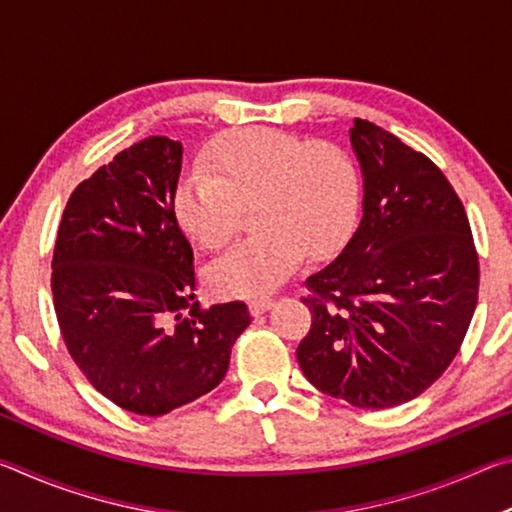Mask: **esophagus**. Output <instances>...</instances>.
Instances as JSON below:
<instances>
[{
  "label": "esophagus",
  "mask_w": 512,
  "mask_h": 512,
  "mask_svg": "<svg viewBox=\"0 0 512 512\" xmlns=\"http://www.w3.org/2000/svg\"><path fill=\"white\" fill-rule=\"evenodd\" d=\"M273 305H275V300L268 298V296H259V298H253V300L248 302V307H250V311H253L255 316L264 314V311H268Z\"/></svg>",
  "instance_id": "obj_1"
}]
</instances>
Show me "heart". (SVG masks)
<instances>
[{"mask_svg":"<svg viewBox=\"0 0 512 512\" xmlns=\"http://www.w3.org/2000/svg\"><path fill=\"white\" fill-rule=\"evenodd\" d=\"M250 205L262 232L212 264L210 282L221 296H262L296 271L305 250L325 255L341 246L359 214V169L334 144L244 128L216 142L207 173L180 183L173 210L189 239L219 250L235 235L239 207Z\"/></svg>","mask_w":512,"mask_h":512,"instance_id":"1","label":"heart"}]
</instances>
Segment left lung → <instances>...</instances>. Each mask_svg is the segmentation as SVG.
<instances>
[{
    "label": "left lung",
    "mask_w": 512,
    "mask_h": 512,
    "mask_svg": "<svg viewBox=\"0 0 512 512\" xmlns=\"http://www.w3.org/2000/svg\"><path fill=\"white\" fill-rule=\"evenodd\" d=\"M361 221L332 264L307 277L311 329L296 357L318 391L391 409L447 370L479 296L470 223L436 164L354 119Z\"/></svg>",
    "instance_id": "left-lung-1"
}]
</instances>
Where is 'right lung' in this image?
<instances>
[{
  "instance_id": "1",
  "label": "right lung",
  "mask_w": 512,
  "mask_h": 512,
  "mask_svg": "<svg viewBox=\"0 0 512 512\" xmlns=\"http://www.w3.org/2000/svg\"><path fill=\"white\" fill-rule=\"evenodd\" d=\"M180 167L183 144L162 135L117 153L69 196L51 262L69 354L101 395L137 415L219 386L250 325L244 302H192L194 253L173 210Z\"/></svg>"
}]
</instances>
